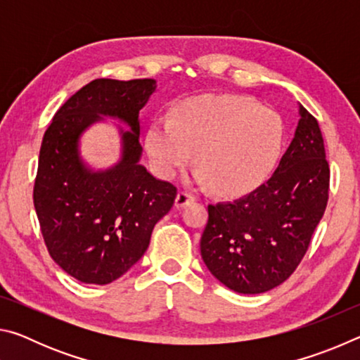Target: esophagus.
Wrapping results in <instances>:
<instances>
[{"label": "esophagus", "instance_id": "34e87169", "mask_svg": "<svg viewBox=\"0 0 360 360\" xmlns=\"http://www.w3.org/2000/svg\"><path fill=\"white\" fill-rule=\"evenodd\" d=\"M195 197L192 193H188L186 191H181L178 195H176V208H182V206H186L188 202H193Z\"/></svg>", "mask_w": 360, "mask_h": 360}]
</instances>
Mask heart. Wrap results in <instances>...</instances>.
<instances>
[{
	"instance_id": "obj_1",
	"label": "heart",
	"mask_w": 360,
	"mask_h": 360,
	"mask_svg": "<svg viewBox=\"0 0 360 360\" xmlns=\"http://www.w3.org/2000/svg\"><path fill=\"white\" fill-rule=\"evenodd\" d=\"M283 143L281 115L236 95L176 101L169 119L157 117L146 133V150L160 178L173 179L195 150L197 179L229 195L259 186L275 168Z\"/></svg>"
}]
</instances>
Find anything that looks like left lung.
<instances>
[{"label": "left lung", "instance_id": "left-lung-1", "mask_svg": "<svg viewBox=\"0 0 360 360\" xmlns=\"http://www.w3.org/2000/svg\"><path fill=\"white\" fill-rule=\"evenodd\" d=\"M300 115L289 149L265 184L233 202L208 205L202 259L240 294H262L284 283L324 216L330 184L324 139L303 106Z\"/></svg>", "mask_w": 360, "mask_h": 360}]
</instances>
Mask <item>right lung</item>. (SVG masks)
<instances>
[{
	"mask_svg": "<svg viewBox=\"0 0 360 360\" xmlns=\"http://www.w3.org/2000/svg\"><path fill=\"white\" fill-rule=\"evenodd\" d=\"M154 79H95L66 100L42 138L33 203L51 257L85 284H109L143 257L155 224L172 210L178 188L139 165L138 114ZM129 123L122 160L94 174L77 154L80 133L99 114Z\"/></svg>",
	"mask_w": 360,
	"mask_h": 360,
	"instance_id": "1",
	"label": "right lung"
}]
</instances>
